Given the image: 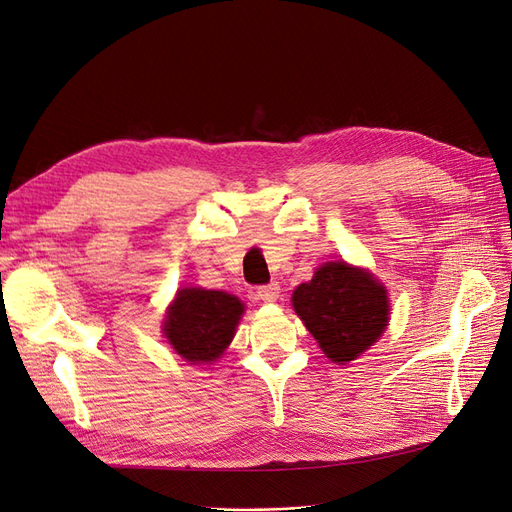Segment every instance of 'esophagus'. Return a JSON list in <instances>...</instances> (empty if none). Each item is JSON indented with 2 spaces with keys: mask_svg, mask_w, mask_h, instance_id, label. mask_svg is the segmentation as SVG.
Segmentation results:
<instances>
[{
  "mask_svg": "<svg viewBox=\"0 0 512 512\" xmlns=\"http://www.w3.org/2000/svg\"><path fill=\"white\" fill-rule=\"evenodd\" d=\"M280 284L277 282H271V284H265V286H258L256 288V297L260 299V301H265V303H273V301H277V297H280Z\"/></svg>",
  "mask_w": 512,
  "mask_h": 512,
  "instance_id": "obj_1",
  "label": "esophagus"
}]
</instances>
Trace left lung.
I'll list each match as a JSON object with an SVG mask.
<instances>
[{
    "mask_svg": "<svg viewBox=\"0 0 512 512\" xmlns=\"http://www.w3.org/2000/svg\"><path fill=\"white\" fill-rule=\"evenodd\" d=\"M294 312L322 352L344 365L363 354L389 322L386 290L367 271L327 262L292 294Z\"/></svg>",
    "mask_w": 512,
    "mask_h": 512,
    "instance_id": "8db88e82",
    "label": "left lung"
}]
</instances>
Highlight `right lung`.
Instances as JSON below:
<instances>
[{"instance_id":"right-lung-1","label":"right lung","mask_w":512,"mask_h":512,"mask_svg":"<svg viewBox=\"0 0 512 512\" xmlns=\"http://www.w3.org/2000/svg\"><path fill=\"white\" fill-rule=\"evenodd\" d=\"M241 314L243 303L232 294L185 288L168 309L164 335L185 361L209 363L230 344Z\"/></svg>"}]
</instances>
